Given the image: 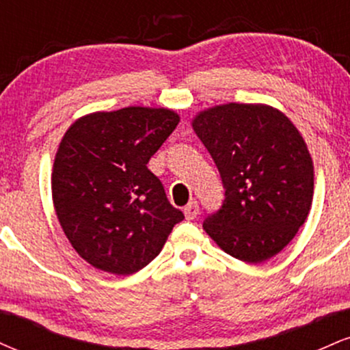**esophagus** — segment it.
<instances>
[{"mask_svg": "<svg viewBox=\"0 0 350 350\" xmlns=\"http://www.w3.org/2000/svg\"><path fill=\"white\" fill-rule=\"evenodd\" d=\"M198 214H199L198 200H191V202H189L187 206L184 207V215H186L187 220H192V219H196V217H198Z\"/></svg>", "mask_w": 350, "mask_h": 350, "instance_id": "34e87169", "label": "esophagus"}]
</instances>
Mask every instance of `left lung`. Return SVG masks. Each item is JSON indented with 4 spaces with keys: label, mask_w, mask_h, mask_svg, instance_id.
Wrapping results in <instances>:
<instances>
[{
    "label": "left lung",
    "mask_w": 350,
    "mask_h": 350,
    "mask_svg": "<svg viewBox=\"0 0 350 350\" xmlns=\"http://www.w3.org/2000/svg\"><path fill=\"white\" fill-rule=\"evenodd\" d=\"M211 152L226 199L204 230L234 258L262 263L291 242L306 220L314 167L288 116L267 105L228 103L192 122Z\"/></svg>",
    "instance_id": "left-lung-1"
}]
</instances>
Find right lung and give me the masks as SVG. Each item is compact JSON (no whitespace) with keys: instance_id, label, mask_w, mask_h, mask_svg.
Returning a JSON list of instances; mask_svg holds the SVG:
<instances>
[{"instance_id":"right-lung-1","label":"right lung","mask_w":350,"mask_h":350,"mask_svg":"<svg viewBox=\"0 0 350 350\" xmlns=\"http://www.w3.org/2000/svg\"><path fill=\"white\" fill-rule=\"evenodd\" d=\"M178 123L166 108L128 107L83 116L64 135L52 199L64 234L92 267L142 270L184 219L146 166Z\"/></svg>"}]
</instances>
